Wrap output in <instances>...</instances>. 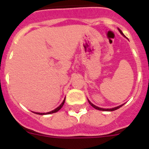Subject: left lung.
I'll return each instance as SVG.
<instances>
[{"label": "left lung", "instance_id": "8db88e82", "mask_svg": "<svg viewBox=\"0 0 149 149\" xmlns=\"http://www.w3.org/2000/svg\"><path fill=\"white\" fill-rule=\"evenodd\" d=\"M119 32H120V33L122 34V35L124 36L123 33L122 32V30H121L120 29H119ZM88 101H89V104H90L92 107H94L95 109H96V110H102V111H113V110H117V109L120 108L121 107H122V105H123V104L120 105V106H118V107H113V108H111V109H104V108H101V107H96L95 105H94V104H93L91 103V102L89 101V100H88Z\"/></svg>", "mask_w": 149, "mask_h": 149}]
</instances>
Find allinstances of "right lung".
<instances>
[{
    "mask_svg": "<svg viewBox=\"0 0 149 149\" xmlns=\"http://www.w3.org/2000/svg\"><path fill=\"white\" fill-rule=\"evenodd\" d=\"M65 99L63 100V102H62L61 104H60V106H59L58 107H57V108H56V109H55V110H52V111L48 112V113H35L39 114V115H45V114H51V113H56V112L59 111V110H60V109L62 108V107L63 106V104H64V103H65Z\"/></svg>",
    "mask_w": 149,
    "mask_h": 149,
    "instance_id": "1",
    "label": "right lung"
}]
</instances>
